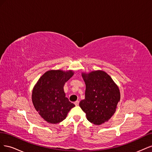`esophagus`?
Here are the masks:
<instances>
[{"mask_svg": "<svg viewBox=\"0 0 152 152\" xmlns=\"http://www.w3.org/2000/svg\"><path fill=\"white\" fill-rule=\"evenodd\" d=\"M74 104H75V106H78L79 104V101H76V102L74 103Z\"/></svg>", "mask_w": 152, "mask_h": 152, "instance_id": "34e87169", "label": "esophagus"}]
</instances>
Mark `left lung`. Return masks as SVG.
<instances>
[{
    "label": "left lung",
    "mask_w": 152,
    "mask_h": 152,
    "mask_svg": "<svg viewBox=\"0 0 152 152\" xmlns=\"http://www.w3.org/2000/svg\"><path fill=\"white\" fill-rule=\"evenodd\" d=\"M86 83L85 99L79 105L87 119L95 125L108 121L120 102V91L109 75L102 70L82 73Z\"/></svg>",
    "instance_id": "obj_1"
}]
</instances>
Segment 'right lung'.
Masks as SVG:
<instances>
[{
  "instance_id": "add662e5",
  "label": "right lung",
  "mask_w": 152,
  "mask_h": 152,
  "mask_svg": "<svg viewBox=\"0 0 152 152\" xmlns=\"http://www.w3.org/2000/svg\"><path fill=\"white\" fill-rule=\"evenodd\" d=\"M74 74L72 70H52L40 77L32 91L33 104L45 121L58 124L65 119L75 104L65 97L63 87Z\"/></svg>"
}]
</instances>
